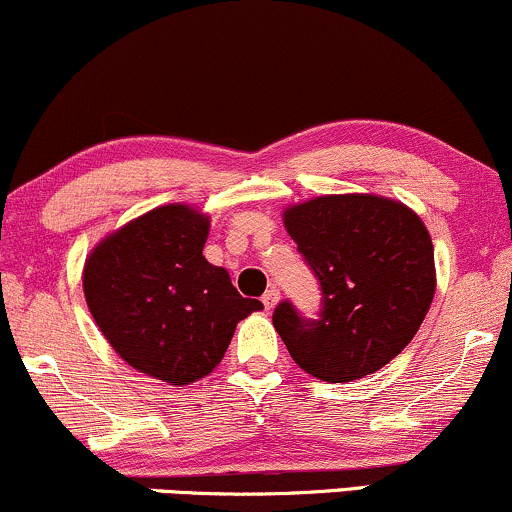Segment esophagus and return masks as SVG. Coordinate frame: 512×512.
<instances>
[{"label": "esophagus", "mask_w": 512, "mask_h": 512, "mask_svg": "<svg viewBox=\"0 0 512 512\" xmlns=\"http://www.w3.org/2000/svg\"><path fill=\"white\" fill-rule=\"evenodd\" d=\"M262 303H264V308L267 310H272L276 303H279V289H276V286H272V289H267L264 291V296H262Z\"/></svg>", "instance_id": "1"}]
</instances>
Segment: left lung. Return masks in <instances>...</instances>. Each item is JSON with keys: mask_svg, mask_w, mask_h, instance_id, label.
I'll return each mask as SVG.
<instances>
[{"mask_svg": "<svg viewBox=\"0 0 512 512\" xmlns=\"http://www.w3.org/2000/svg\"><path fill=\"white\" fill-rule=\"evenodd\" d=\"M284 226L320 281L322 310L284 301L272 320L293 361L327 383H351L395 358L436 293L433 243L402 202L325 195L284 211Z\"/></svg>", "mask_w": 512, "mask_h": 512, "instance_id": "1", "label": "left lung"}]
</instances>
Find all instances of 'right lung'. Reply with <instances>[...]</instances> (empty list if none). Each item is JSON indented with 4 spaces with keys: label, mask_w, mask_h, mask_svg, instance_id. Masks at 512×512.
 <instances>
[{
    "label": "right lung",
    "mask_w": 512,
    "mask_h": 512,
    "mask_svg": "<svg viewBox=\"0 0 512 512\" xmlns=\"http://www.w3.org/2000/svg\"><path fill=\"white\" fill-rule=\"evenodd\" d=\"M209 216L166 204L110 233L88 255L84 296L122 361L170 385L221 363L240 320L262 310L202 255Z\"/></svg>",
    "instance_id": "right-lung-1"
}]
</instances>
